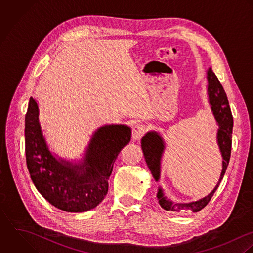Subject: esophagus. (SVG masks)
<instances>
[{
    "label": "esophagus",
    "mask_w": 253,
    "mask_h": 253,
    "mask_svg": "<svg viewBox=\"0 0 253 253\" xmlns=\"http://www.w3.org/2000/svg\"><path fill=\"white\" fill-rule=\"evenodd\" d=\"M146 125L143 124V123H137L134 127H133V130H132V138L135 140V141H139L141 140V138L145 135L146 133Z\"/></svg>",
    "instance_id": "34e87169"
}]
</instances>
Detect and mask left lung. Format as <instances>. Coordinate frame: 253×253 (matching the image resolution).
Segmentation results:
<instances>
[{
  "instance_id": "1",
  "label": "left lung",
  "mask_w": 253,
  "mask_h": 253,
  "mask_svg": "<svg viewBox=\"0 0 253 253\" xmlns=\"http://www.w3.org/2000/svg\"><path fill=\"white\" fill-rule=\"evenodd\" d=\"M207 80H208V96L209 102L211 104V109L215 116V119L219 125V130L217 134V141L220 148V151L223 157V169L214 190L205 198L198 202H190V203H174L170 200L164 197L162 190L159 189L157 193V198L159 204L165 210H171L174 212H199L203 207L207 205L213 197L214 193L218 189L220 182L222 181L224 174L229 165L230 157H231V149H232V133H233V115L231 111V107L225 90L218 80L217 76L214 74L211 68H209L207 72ZM142 150L144 152L146 162L152 172L153 178L158 181L160 175V160L161 155L164 150V144L162 139L158 134L154 132L148 133L142 139Z\"/></svg>"
}]
</instances>
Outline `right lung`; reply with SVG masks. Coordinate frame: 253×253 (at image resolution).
I'll list each match as a JSON object with an SVG mask.
<instances>
[{"label": "right lung", "instance_id": "add662e5", "mask_svg": "<svg viewBox=\"0 0 253 253\" xmlns=\"http://www.w3.org/2000/svg\"><path fill=\"white\" fill-rule=\"evenodd\" d=\"M37 102L30 98L25 114L26 164L38 192L66 212H84L99 205L108 191V180L118 153L130 142L125 125H105L92 138L84 161L77 165L56 160L43 137Z\"/></svg>", "mask_w": 253, "mask_h": 253}]
</instances>
